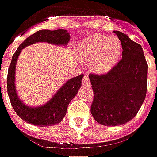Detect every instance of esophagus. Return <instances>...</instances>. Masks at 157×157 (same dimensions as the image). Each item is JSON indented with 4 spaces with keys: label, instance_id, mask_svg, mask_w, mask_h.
<instances>
[{
    "label": "esophagus",
    "instance_id": "1",
    "mask_svg": "<svg viewBox=\"0 0 157 157\" xmlns=\"http://www.w3.org/2000/svg\"><path fill=\"white\" fill-rule=\"evenodd\" d=\"M82 85L86 86V87L90 86V78L88 75H84V77L82 79Z\"/></svg>",
    "mask_w": 157,
    "mask_h": 157
}]
</instances>
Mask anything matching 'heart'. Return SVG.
I'll return each instance as SVG.
<instances>
[{
    "label": "heart",
    "instance_id": "b5f03b06",
    "mask_svg": "<svg viewBox=\"0 0 157 157\" xmlns=\"http://www.w3.org/2000/svg\"><path fill=\"white\" fill-rule=\"evenodd\" d=\"M79 58L90 63L97 74H105L117 65L122 53V44L116 36L94 34L82 40L77 49Z\"/></svg>",
    "mask_w": 157,
    "mask_h": 157
}]
</instances>
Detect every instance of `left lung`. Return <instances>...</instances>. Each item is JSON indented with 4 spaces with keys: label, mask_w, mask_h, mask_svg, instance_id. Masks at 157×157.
Returning a JSON list of instances; mask_svg holds the SVG:
<instances>
[{
    "label": "left lung",
    "mask_w": 157,
    "mask_h": 157,
    "mask_svg": "<svg viewBox=\"0 0 157 157\" xmlns=\"http://www.w3.org/2000/svg\"><path fill=\"white\" fill-rule=\"evenodd\" d=\"M122 59L105 75H89L94 91L90 112L103 126L124 125L135 117L147 93V64L141 45L119 31Z\"/></svg>",
    "instance_id": "8db88e82"
}]
</instances>
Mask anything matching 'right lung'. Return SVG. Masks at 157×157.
<instances>
[{
    "label": "right lung",
    "mask_w": 157,
    "mask_h": 157,
    "mask_svg": "<svg viewBox=\"0 0 157 157\" xmlns=\"http://www.w3.org/2000/svg\"><path fill=\"white\" fill-rule=\"evenodd\" d=\"M69 40L70 35L66 30H40L26 38L14 53L8 71V95L13 109L25 122L38 126H53L59 123L65 117L68 104L76 96L82 86L83 75L67 81L44 105L38 107H31L26 105L19 98L16 89V67L19 54L26 46L38 42H45L48 44L64 46L67 44Z\"/></svg>",
    "instance_id": "1"
}]
</instances>
